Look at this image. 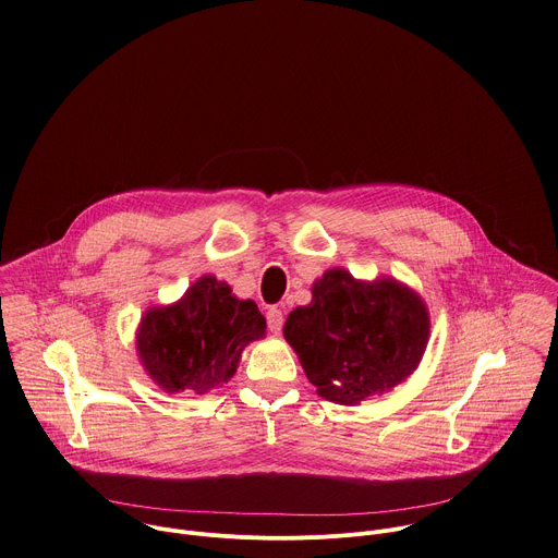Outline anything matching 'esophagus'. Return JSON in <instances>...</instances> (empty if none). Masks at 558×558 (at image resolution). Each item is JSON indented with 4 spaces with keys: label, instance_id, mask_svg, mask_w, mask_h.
<instances>
[{
    "label": "esophagus",
    "instance_id": "34e87169",
    "mask_svg": "<svg viewBox=\"0 0 558 558\" xmlns=\"http://www.w3.org/2000/svg\"><path fill=\"white\" fill-rule=\"evenodd\" d=\"M266 323H268V329H270L272 333H279L281 327H283V312H281L279 307H270V310L266 312Z\"/></svg>",
    "mask_w": 558,
    "mask_h": 558
}]
</instances>
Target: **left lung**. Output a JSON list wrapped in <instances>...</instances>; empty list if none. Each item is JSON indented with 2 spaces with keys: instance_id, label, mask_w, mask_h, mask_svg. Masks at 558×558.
<instances>
[{
  "instance_id": "obj_1",
  "label": "left lung",
  "mask_w": 558,
  "mask_h": 558,
  "mask_svg": "<svg viewBox=\"0 0 558 558\" xmlns=\"http://www.w3.org/2000/svg\"><path fill=\"white\" fill-rule=\"evenodd\" d=\"M427 333V310L410 288L392 279L362 283L342 268L327 270L312 303L290 312L283 327L318 395L344 405L405 379Z\"/></svg>"
}]
</instances>
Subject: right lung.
Returning a JSON list of instances; mask_svg holds the SVG:
<instances>
[{
  "mask_svg": "<svg viewBox=\"0 0 558 558\" xmlns=\"http://www.w3.org/2000/svg\"><path fill=\"white\" fill-rule=\"evenodd\" d=\"M266 320L253 301H240L216 277L198 279L172 307L150 310L137 333L148 375L168 392L205 395L227 384Z\"/></svg>",
  "mask_w": 558,
  "mask_h": 558,
  "instance_id": "obj_1",
  "label": "right lung"
}]
</instances>
